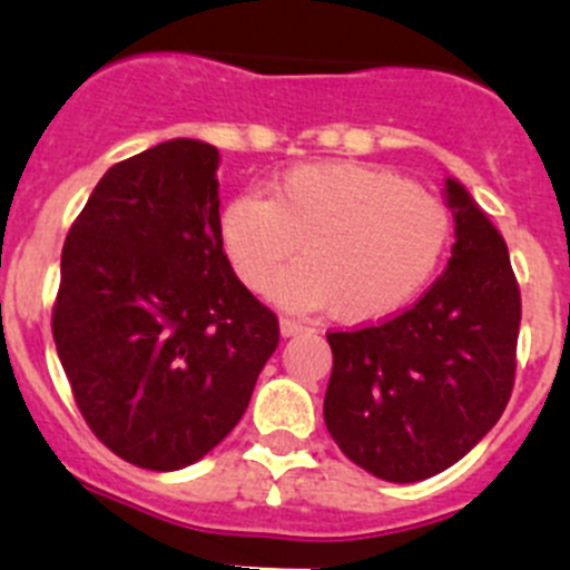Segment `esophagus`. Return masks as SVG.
<instances>
[{"instance_id": "esophagus-1", "label": "esophagus", "mask_w": 570, "mask_h": 570, "mask_svg": "<svg viewBox=\"0 0 570 570\" xmlns=\"http://www.w3.org/2000/svg\"><path fill=\"white\" fill-rule=\"evenodd\" d=\"M303 331H308V325L297 323V320H292V317H281V334H284V336L303 334Z\"/></svg>"}]
</instances>
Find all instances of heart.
Segmentation results:
<instances>
[{
  "mask_svg": "<svg viewBox=\"0 0 570 570\" xmlns=\"http://www.w3.org/2000/svg\"><path fill=\"white\" fill-rule=\"evenodd\" d=\"M223 245L242 284L267 292L295 253L303 258L275 284L295 308L331 306L345 323H373L406 306L438 273L451 214L401 175L367 164H303L269 195L225 206Z\"/></svg>",
  "mask_w": 570,
  "mask_h": 570,
  "instance_id": "heart-1",
  "label": "heart"
}]
</instances>
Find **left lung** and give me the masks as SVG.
<instances>
[{
	"label": "left lung",
	"instance_id": "8db88e82",
	"mask_svg": "<svg viewBox=\"0 0 570 570\" xmlns=\"http://www.w3.org/2000/svg\"><path fill=\"white\" fill-rule=\"evenodd\" d=\"M456 242L414 306L328 331L325 425L342 454L386 482L460 462L499 423L515 384L521 289L507 242L456 180L445 184Z\"/></svg>",
	"mask_w": 570,
	"mask_h": 570
}]
</instances>
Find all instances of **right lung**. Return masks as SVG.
Returning <instances> with one entry per match:
<instances>
[{
	"label": "right lung",
	"mask_w": 570,
	"mask_h": 570,
	"mask_svg": "<svg viewBox=\"0 0 570 570\" xmlns=\"http://www.w3.org/2000/svg\"><path fill=\"white\" fill-rule=\"evenodd\" d=\"M217 147L195 138L114 164L60 253L52 336L97 440L147 471L223 443L278 347V317L230 269Z\"/></svg>",
	"instance_id": "1"
}]
</instances>
